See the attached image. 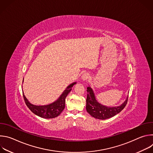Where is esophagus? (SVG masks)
Masks as SVG:
<instances>
[{
  "label": "esophagus",
  "mask_w": 153,
  "mask_h": 153,
  "mask_svg": "<svg viewBox=\"0 0 153 153\" xmlns=\"http://www.w3.org/2000/svg\"><path fill=\"white\" fill-rule=\"evenodd\" d=\"M88 78H89V74L88 73H84L82 76V79L83 80H86Z\"/></svg>",
  "instance_id": "esophagus-1"
}]
</instances>
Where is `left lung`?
<instances>
[{
  "mask_svg": "<svg viewBox=\"0 0 153 153\" xmlns=\"http://www.w3.org/2000/svg\"><path fill=\"white\" fill-rule=\"evenodd\" d=\"M86 97V111L92 117L101 120H105L112 117L119 113L125 107L127 102L126 100L120 106L115 107H107L100 104L97 102L94 93L90 86L87 87Z\"/></svg>",
  "mask_w": 153,
  "mask_h": 153,
  "instance_id": "obj_1",
  "label": "left lung"
}]
</instances>
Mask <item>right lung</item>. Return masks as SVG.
<instances>
[{"label":"right lung","mask_w":153,"mask_h":153,"mask_svg":"<svg viewBox=\"0 0 153 153\" xmlns=\"http://www.w3.org/2000/svg\"><path fill=\"white\" fill-rule=\"evenodd\" d=\"M76 83L70 85L62 94L60 97L54 103L43 106H36L31 104L23 93L25 102L30 110L36 115L45 119H52L57 117L63 111L65 106V99L71 91L73 86Z\"/></svg>","instance_id":"1"}]
</instances>
